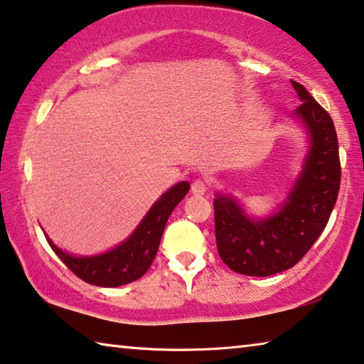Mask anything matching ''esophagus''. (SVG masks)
I'll use <instances>...</instances> for the list:
<instances>
[{
  "label": "esophagus",
  "instance_id": "obj_1",
  "mask_svg": "<svg viewBox=\"0 0 364 364\" xmlns=\"http://www.w3.org/2000/svg\"><path fill=\"white\" fill-rule=\"evenodd\" d=\"M207 191V184L204 180H194L191 184V193L194 196H203Z\"/></svg>",
  "mask_w": 364,
  "mask_h": 364
}]
</instances>
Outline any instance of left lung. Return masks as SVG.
Listing matches in <instances>:
<instances>
[{"label": "left lung", "instance_id": "obj_1", "mask_svg": "<svg viewBox=\"0 0 364 364\" xmlns=\"http://www.w3.org/2000/svg\"><path fill=\"white\" fill-rule=\"evenodd\" d=\"M291 85L303 102L293 117L306 129L309 149L285 203L267 217L252 218L233 196L218 193L213 199L218 255L243 275L269 277L293 267L324 232L338 196L333 121L301 84Z\"/></svg>", "mask_w": 364, "mask_h": 364}]
</instances>
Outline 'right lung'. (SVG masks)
<instances>
[{
  "label": "right lung",
  "instance_id": "1",
  "mask_svg": "<svg viewBox=\"0 0 364 364\" xmlns=\"http://www.w3.org/2000/svg\"><path fill=\"white\" fill-rule=\"evenodd\" d=\"M189 191V183L181 181L160 196L149 209L137 228L123 243L95 256H74L47 241L55 255L71 269L79 279L97 287H121L131 284L147 272L159 251L165 225L175 207Z\"/></svg>",
  "mask_w": 364,
  "mask_h": 364
}]
</instances>
